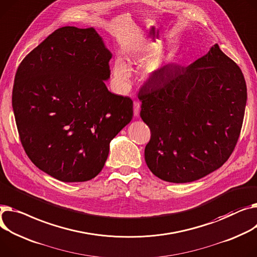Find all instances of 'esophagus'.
<instances>
[{"mask_svg": "<svg viewBox=\"0 0 257 257\" xmlns=\"http://www.w3.org/2000/svg\"><path fill=\"white\" fill-rule=\"evenodd\" d=\"M140 108H141L140 101H134V102H133V111H134V115H135V116H139V114H140Z\"/></svg>", "mask_w": 257, "mask_h": 257, "instance_id": "34e87169", "label": "esophagus"}]
</instances>
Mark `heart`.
<instances>
[{
    "label": "heart",
    "instance_id": "b5f03b06",
    "mask_svg": "<svg viewBox=\"0 0 257 257\" xmlns=\"http://www.w3.org/2000/svg\"><path fill=\"white\" fill-rule=\"evenodd\" d=\"M112 73L118 83L126 85L131 77V69L128 64L121 58H117L112 66Z\"/></svg>",
    "mask_w": 257,
    "mask_h": 257
}]
</instances>
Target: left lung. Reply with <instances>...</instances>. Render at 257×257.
Instances as JSON below:
<instances>
[{"mask_svg": "<svg viewBox=\"0 0 257 257\" xmlns=\"http://www.w3.org/2000/svg\"><path fill=\"white\" fill-rule=\"evenodd\" d=\"M141 116L150 127L145 159L170 183L199 180L223 165L240 136L247 102L244 75L213 45L187 68L166 65L139 93Z\"/></svg>", "mask_w": 257, "mask_h": 257, "instance_id": "left-lung-1", "label": "left lung"}]
</instances>
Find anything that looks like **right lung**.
<instances>
[{"label":"right lung","mask_w":257,"mask_h":257,"mask_svg":"<svg viewBox=\"0 0 257 257\" xmlns=\"http://www.w3.org/2000/svg\"><path fill=\"white\" fill-rule=\"evenodd\" d=\"M111 53L93 28L63 27L23 60L12 107L22 145L40 170L66 183L103 168L133 102L107 90Z\"/></svg>","instance_id":"right-lung-1"}]
</instances>
